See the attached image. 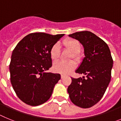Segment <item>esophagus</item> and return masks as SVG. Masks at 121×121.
Listing matches in <instances>:
<instances>
[{
  "mask_svg": "<svg viewBox=\"0 0 121 121\" xmlns=\"http://www.w3.org/2000/svg\"><path fill=\"white\" fill-rule=\"evenodd\" d=\"M60 76H61V78H62V79H63V78H64V77L65 76V74H62L61 75H60Z\"/></svg>",
  "mask_w": 121,
  "mask_h": 121,
  "instance_id": "esophagus-1",
  "label": "esophagus"
}]
</instances>
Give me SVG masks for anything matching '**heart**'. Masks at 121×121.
<instances>
[{"instance_id": "1", "label": "heart", "mask_w": 121, "mask_h": 121, "mask_svg": "<svg viewBox=\"0 0 121 121\" xmlns=\"http://www.w3.org/2000/svg\"><path fill=\"white\" fill-rule=\"evenodd\" d=\"M63 45L66 49L71 51L74 59L79 60L80 59L79 52L81 50V44L78 40L74 39H68L63 42ZM50 56L52 60L56 61L59 59L60 56V46L59 43H56L51 47L50 51ZM76 67V63L72 60L69 62H58L53 65V70L56 73L67 74L71 72Z\"/></svg>"}]
</instances>
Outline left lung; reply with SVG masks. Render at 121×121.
<instances>
[{"label":"left lung","mask_w":121,"mask_h":121,"mask_svg":"<svg viewBox=\"0 0 121 121\" xmlns=\"http://www.w3.org/2000/svg\"><path fill=\"white\" fill-rule=\"evenodd\" d=\"M69 36L83 45L85 57L76 70L84 76L71 78L67 91L74 104L88 108L98 103L106 91L111 80L113 59L107 44L91 32H76Z\"/></svg>","instance_id":"1"}]
</instances>
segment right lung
I'll use <instances>...</instances> for the list:
<instances>
[{"mask_svg": "<svg viewBox=\"0 0 121 121\" xmlns=\"http://www.w3.org/2000/svg\"><path fill=\"white\" fill-rule=\"evenodd\" d=\"M64 35L31 33L14 49L9 64L11 83L24 103L37 106L51 97L60 74L47 72L52 66L50 49Z\"/></svg>", "mask_w": 121, "mask_h": 121, "instance_id": "obj_1", "label": "right lung"}]
</instances>
